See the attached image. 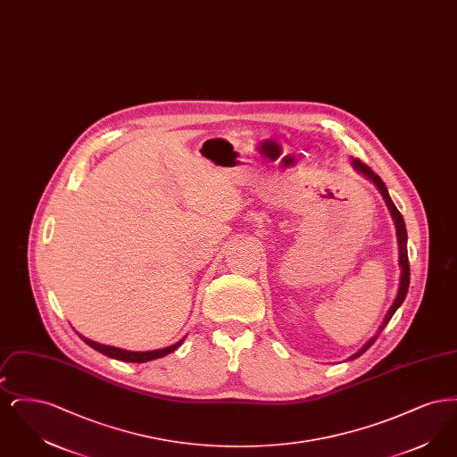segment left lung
Instances as JSON below:
<instances>
[{"label": "left lung", "instance_id": "obj_1", "mask_svg": "<svg viewBox=\"0 0 457 457\" xmlns=\"http://www.w3.org/2000/svg\"><path fill=\"white\" fill-rule=\"evenodd\" d=\"M353 168L356 170V171H360V173L363 174V176H367L369 179H371L375 185H377V188H378V192L382 194L384 196V200H386V204H387V207H389V211H391L392 219H394V224H395V233H397V243H399V265H401V281H399V291H397V296H395V300H394V303H392L391 308H389V312H387V315H386V319H384V322H382V326L378 327V332L367 341V345L363 346V348L360 349L358 353H354L349 360H354V358H358V356H361L367 349L377 341V337H378V334L386 328V326L389 324V320L392 319V315L395 313V310L403 304L404 302V298H406V295H408V287H410V261H408V246H406V243H408V233H406V224H404V219L401 216V212L397 211V207L394 205V202L391 200V196H389V192H387V188H386V185H384V181L380 179V176L378 174L373 173L371 170H370L367 164H363L360 159H353Z\"/></svg>", "mask_w": 457, "mask_h": 457}]
</instances>
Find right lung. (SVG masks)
Masks as SVG:
<instances>
[{
  "instance_id": "right-lung-1",
  "label": "right lung",
  "mask_w": 457,
  "mask_h": 457,
  "mask_svg": "<svg viewBox=\"0 0 457 457\" xmlns=\"http://www.w3.org/2000/svg\"><path fill=\"white\" fill-rule=\"evenodd\" d=\"M80 339H84V343L88 345L90 348L106 354L109 358H114V360H120V361H129V363H145V361H151V360H157V358H162L170 353H173L174 349L179 348V345L183 343L178 341L173 346H168V348L154 349V351H127V349L112 348V346H106V345H99L96 341H90L87 337L80 336Z\"/></svg>"
}]
</instances>
